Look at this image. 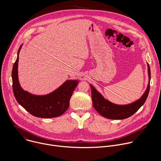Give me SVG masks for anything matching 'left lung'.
<instances>
[{
    "mask_svg": "<svg viewBox=\"0 0 161 161\" xmlns=\"http://www.w3.org/2000/svg\"><path fill=\"white\" fill-rule=\"evenodd\" d=\"M148 65V73L149 77V82L147 88L142 97L135 102L125 104L119 105L113 104L108 100L105 99L103 96L97 91V90L90 85L92 90V99L95 109L104 117L109 119L121 120L129 118L138 110L143 105L148 97L150 90V68L149 64Z\"/></svg>",
    "mask_w": 161,
    "mask_h": 161,
    "instance_id": "8db88e82",
    "label": "left lung"
}]
</instances>
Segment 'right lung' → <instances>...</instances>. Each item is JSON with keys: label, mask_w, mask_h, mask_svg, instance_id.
<instances>
[{"label": "right lung", "mask_w": 161, "mask_h": 161, "mask_svg": "<svg viewBox=\"0 0 161 161\" xmlns=\"http://www.w3.org/2000/svg\"><path fill=\"white\" fill-rule=\"evenodd\" d=\"M21 46L12 70L13 90L17 102L36 117L50 119L62 115L69 106L70 99L78 81L67 80L52 93L44 96H36L24 91L20 86L18 78V55Z\"/></svg>", "instance_id": "1"}]
</instances>
